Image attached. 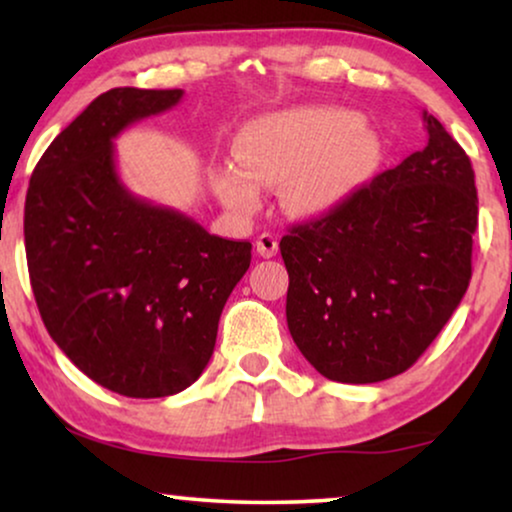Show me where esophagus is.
<instances>
[{
    "label": "esophagus",
    "mask_w": 512,
    "mask_h": 512,
    "mask_svg": "<svg viewBox=\"0 0 512 512\" xmlns=\"http://www.w3.org/2000/svg\"><path fill=\"white\" fill-rule=\"evenodd\" d=\"M256 251L263 258H272L279 251V237L272 233H261L256 237Z\"/></svg>",
    "instance_id": "1"
}]
</instances>
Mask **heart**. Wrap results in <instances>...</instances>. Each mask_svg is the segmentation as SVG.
<instances>
[{"label": "heart", "mask_w": 512, "mask_h": 512, "mask_svg": "<svg viewBox=\"0 0 512 512\" xmlns=\"http://www.w3.org/2000/svg\"><path fill=\"white\" fill-rule=\"evenodd\" d=\"M237 163L216 167L223 205L256 212L263 186L284 184L293 214H324L368 184L380 163V139L354 111L303 107L256 118L237 137Z\"/></svg>", "instance_id": "heart-1"}]
</instances>
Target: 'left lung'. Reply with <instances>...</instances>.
<instances>
[{"label":"left lung","instance_id":"1","mask_svg":"<svg viewBox=\"0 0 512 512\" xmlns=\"http://www.w3.org/2000/svg\"><path fill=\"white\" fill-rule=\"evenodd\" d=\"M424 128L422 151L279 242L291 338L333 382L405 373L471 282L478 228L471 158L429 111Z\"/></svg>","mask_w":512,"mask_h":512}]
</instances>
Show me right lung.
Returning <instances> with one entry per match:
<instances>
[{
	"instance_id": "obj_1",
	"label": "right lung",
	"mask_w": 512,
	"mask_h": 512,
	"mask_svg": "<svg viewBox=\"0 0 512 512\" xmlns=\"http://www.w3.org/2000/svg\"><path fill=\"white\" fill-rule=\"evenodd\" d=\"M184 90L111 88L44 151L25 198V254L44 326L90 380L130 398L184 391L212 359L251 242L121 184L114 139Z\"/></svg>"
}]
</instances>
